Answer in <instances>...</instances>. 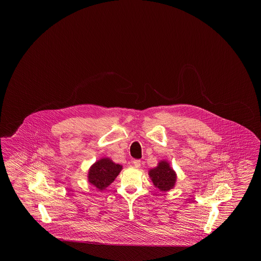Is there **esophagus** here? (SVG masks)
Returning a JSON list of instances; mask_svg holds the SVG:
<instances>
[{"label": "esophagus", "instance_id": "34e87169", "mask_svg": "<svg viewBox=\"0 0 261 261\" xmlns=\"http://www.w3.org/2000/svg\"><path fill=\"white\" fill-rule=\"evenodd\" d=\"M132 163H133V165H134L135 167H137V168L141 166V161H139V160H134Z\"/></svg>", "mask_w": 261, "mask_h": 261}]
</instances>
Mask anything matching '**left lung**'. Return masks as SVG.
Segmentation results:
<instances>
[{"mask_svg":"<svg viewBox=\"0 0 261 261\" xmlns=\"http://www.w3.org/2000/svg\"><path fill=\"white\" fill-rule=\"evenodd\" d=\"M149 175L153 185L162 192H167L175 186L177 176L169 163L165 161H162L156 167L150 169Z\"/></svg>","mask_w":261,"mask_h":261,"instance_id":"left-lung-1","label":"left lung"}]
</instances>
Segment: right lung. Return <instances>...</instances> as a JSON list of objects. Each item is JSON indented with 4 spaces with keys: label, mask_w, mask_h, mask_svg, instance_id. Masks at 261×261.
Returning <instances> with one entry per match:
<instances>
[{
    "label": "right lung",
    "mask_w": 261,
    "mask_h": 261,
    "mask_svg": "<svg viewBox=\"0 0 261 261\" xmlns=\"http://www.w3.org/2000/svg\"><path fill=\"white\" fill-rule=\"evenodd\" d=\"M121 169L122 165L114 163L112 160L108 158L100 159L90 167L88 181L99 191H102L112 184Z\"/></svg>",
    "instance_id": "right-lung-1"
}]
</instances>
